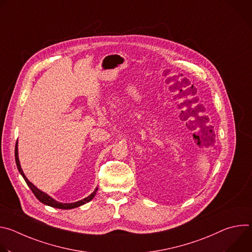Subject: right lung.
<instances>
[{"label":"right lung","instance_id":"1","mask_svg":"<svg viewBox=\"0 0 252 252\" xmlns=\"http://www.w3.org/2000/svg\"><path fill=\"white\" fill-rule=\"evenodd\" d=\"M15 159H16L17 167H18L20 173L22 174V176L24 177L25 182L27 183L28 187L31 189V190L32 191V193L34 194V196L37 197V198H38L42 203H44V204H47V205H50V206L56 207V208H61V209H71V208L79 207V206H81V205H83V204H85V203L91 201V200L94 197V195H95V193H96L97 188L94 189V191L91 195H89L88 197H86V198H84V199H82V200H79V201H77V202H73V203H62V202H59V201L55 200L53 197H51L50 195H48L47 193H45L44 191H42V190H40L39 189L35 188V187L29 181V179L26 177V175H25V173H24V171H23V169H22V167H21L20 160H19V157H18V142L16 143V147H15Z\"/></svg>","mask_w":252,"mask_h":252}]
</instances>
